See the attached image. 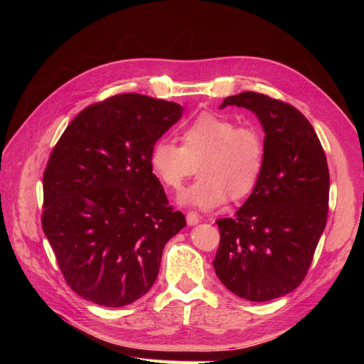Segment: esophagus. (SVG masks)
Instances as JSON below:
<instances>
[{"mask_svg": "<svg viewBox=\"0 0 364 364\" xmlns=\"http://www.w3.org/2000/svg\"><path fill=\"white\" fill-rule=\"evenodd\" d=\"M199 222H200V217H199V214H197V213L190 211L188 214H186V223H188L190 226H194V225H197Z\"/></svg>", "mask_w": 364, "mask_h": 364, "instance_id": "esophagus-1", "label": "esophagus"}]
</instances>
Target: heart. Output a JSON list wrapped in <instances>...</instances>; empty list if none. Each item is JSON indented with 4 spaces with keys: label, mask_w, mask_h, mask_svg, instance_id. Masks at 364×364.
Returning a JSON list of instances; mask_svg holds the SVG:
<instances>
[{
    "label": "heart",
    "mask_w": 364,
    "mask_h": 364,
    "mask_svg": "<svg viewBox=\"0 0 364 364\" xmlns=\"http://www.w3.org/2000/svg\"><path fill=\"white\" fill-rule=\"evenodd\" d=\"M181 144L153 142L150 167L164 186L181 190L199 165L202 178L181 194V202L200 209L241 200L257 188L266 161V141L255 124L203 112L181 130Z\"/></svg>",
    "instance_id": "b5f03b06"
}]
</instances>
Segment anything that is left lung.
<instances>
[{
  "label": "left lung",
  "instance_id": "left-lung-1",
  "mask_svg": "<svg viewBox=\"0 0 364 364\" xmlns=\"http://www.w3.org/2000/svg\"><path fill=\"white\" fill-rule=\"evenodd\" d=\"M225 106L257 114L266 161L237 217L215 222L220 245L213 264L228 290L266 302L293 291L311 266L326 226L328 162L310 121L294 106L258 92L226 97Z\"/></svg>",
  "mask_w": 364,
  "mask_h": 364
}]
</instances>
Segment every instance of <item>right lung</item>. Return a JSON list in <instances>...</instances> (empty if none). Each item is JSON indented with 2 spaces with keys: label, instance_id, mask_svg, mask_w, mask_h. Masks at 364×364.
Masks as SVG:
<instances>
[{
  "label": "right lung",
  "instance_id": "obj_1",
  "mask_svg": "<svg viewBox=\"0 0 364 364\" xmlns=\"http://www.w3.org/2000/svg\"><path fill=\"white\" fill-rule=\"evenodd\" d=\"M182 106L119 94L86 106L43 171L42 229L65 281L83 299L124 306L155 284L162 250L186 225L149 153Z\"/></svg>",
  "mask_w": 364,
  "mask_h": 364
}]
</instances>
